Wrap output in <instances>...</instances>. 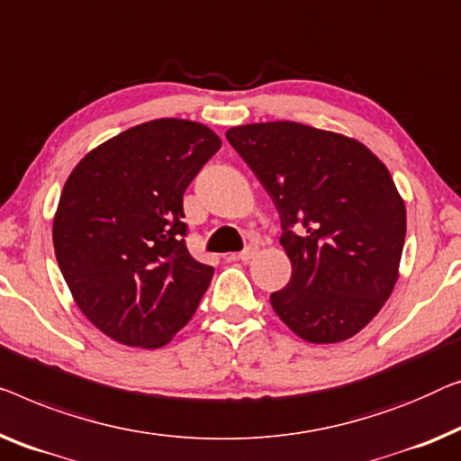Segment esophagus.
I'll list each match as a JSON object with an SVG mask.
<instances>
[{
  "label": "esophagus",
  "mask_w": 461,
  "mask_h": 461,
  "mask_svg": "<svg viewBox=\"0 0 461 461\" xmlns=\"http://www.w3.org/2000/svg\"><path fill=\"white\" fill-rule=\"evenodd\" d=\"M258 256V247L256 245H249V247H247V249H243L241 253H239V259H241V262H251V259L253 258H256Z\"/></svg>",
  "instance_id": "34e87169"
}]
</instances>
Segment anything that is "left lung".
I'll return each mask as SVG.
<instances>
[{"instance_id": "8db88e82", "label": "left lung", "mask_w": 461, "mask_h": 461, "mask_svg": "<svg viewBox=\"0 0 461 461\" xmlns=\"http://www.w3.org/2000/svg\"><path fill=\"white\" fill-rule=\"evenodd\" d=\"M226 139L280 216L293 272L270 295L276 316L308 343L357 335L399 278L405 203L391 172L357 139L291 120L232 126Z\"/></svg>"}]
</instances>
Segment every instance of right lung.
<instances>
[{
  "mask_svg": "<svg viewBox=\"0 0 461 461\" xmlns=\"http://www.w3.org/2000/svg\"><path fill=\"white\" fill-rule=\"evenodd\" d=\"M220 137L158 118L97 145L75 166L53 216V249L78 310L129 347L170 343L214 268L186 251L183 195Z\"/></svg>",
  "mask_w": 461,
  "mask_h": 461,
  "instance_id": "1",
  "label": "right lung"
}]
</instances>
